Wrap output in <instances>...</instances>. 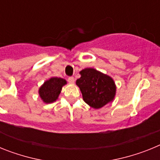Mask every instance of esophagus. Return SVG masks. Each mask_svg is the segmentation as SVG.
Instances as JSON below:
<instances>
[{
  "label": "esophagus",
  "instance_id": "34e87169",
  "mask_svg": "<svg viewBox=\"0 0 160 160\" xmlns=\"http://www.w3.org/2000/svg\"><path fill=\"white\" fill-rule=\"evenodd\" d=\"M68 82L70 83H71V84H73V82H74V78L73 77H69L68 78Z\"/></svg>",
  "mask_w": 160,
  "mask_h": 160
}]
</instances>
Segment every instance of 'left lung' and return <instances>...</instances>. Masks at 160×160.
Here are the masks:
<instances>
[{
  "label": "left lung",
  "instance_id": "8db88e82",
  "mask_svg": "<svg viewBox=\"0 0 160 160\" xmlns=\"http://www.w3.org/2000/svg\"><path fill=\"white\" fill-rule=\"evenodd\" d=\"M80 73L81 78L77 79L76 84L88 105L98 109L114 99L116 87L111 77L92 68L84 69Z\"/></svg>",
  "mask_w": 160,
  "mask_h": 160
}]
</instances>
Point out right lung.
<instances>
[{"label":"right lung","mask_w":160,"mask_h":160,"mask_svg":"<svg viewBox=\"0 0 160 160\" xmlns=\"http://www.w3.org/2000/svg\"><path fill=\"white\" fill-rule=\"evenodd\" d=\"M65 84H66L65 79L61 78H51L45 82V83L39 89L40 97L46 103H50L56 101Z\"/></svg>","instance_id":"add662e5"}]
</instances>
